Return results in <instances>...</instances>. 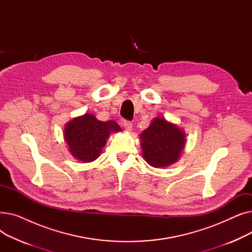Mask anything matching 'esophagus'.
<instances>
[{
	"instance_id": "obj_1",
	"label": "esophagus",
	"mask_w": 252,
	"mask_h": 252,
	"mask_svg": "<svg viewBox=\"0 0 252 252\" xmlns=\"http://www.w3.org/2000/svg\"><path fill=\"white\" fill-rule=\"evenodd\" d=\"M123 126H124L126 131H130L131 128H133V125H131L130 122H127V121H124Z\"/></svg>"
}]
</instances>
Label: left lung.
<instances>
[{
	"label": "left lung",
	"instance_id": "left-lung-1",
	"mask_svg": "<svg viewBox=\"0 0 252 252\" xmlns=\"http://www.w3.org/2000/svg\"><path fill=\"white\" fill-rule=\"evenodd\" d=\"M139 137L144 160L155 168L177 162L187 142L185 131L162 116L155 117Z\"/></svg>",
	"mask_w": 252,
	"mask_h": 252
}]
</instances>
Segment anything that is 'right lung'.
Masks as SVG:
<instances>
[{"label": "right lung", "instance_id": "add662e5", "mask_svg": "<svg viewBox=\"0 0 252 252\" xmlns=\"http://www.w3.org/2000/svg\"><path fill=\"white\" fill-rule=\"evenodd\" d=\"M118 131L123 129L116 122H101L94 114L85 113L65 125L63 137L72 157L86 163L96 160L110 135Z\"/></svg>", "mask_w": 252, "mask_h": 252}]
</instances>
